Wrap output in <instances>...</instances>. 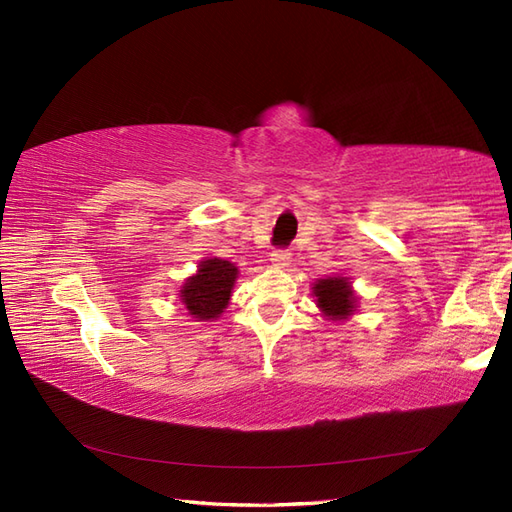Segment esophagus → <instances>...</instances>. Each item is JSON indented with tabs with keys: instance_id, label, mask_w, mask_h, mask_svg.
Wrapping results in <instances>:
<instances>
[{
	"instance_id": "34e87169",
	"label": "esophagus",
	"mask_w": 512,
	"mask_h": 512,
	"mask_svg": "<svg viewBox=\"0 0 512 512\" xmlns=\"http://www.w3.org/2000/svg\"><path fill=\"white\" fill-rule=\"evenodd\" d=\"M271 265L275 269H286L290 265V252L288 250H273L271 252Z\"/></svg>"
}]
</instances>
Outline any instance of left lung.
I'll return each mask as SVG.
<instances>
[{"mask_svg":"<svg viewBox=\"0 0 512 512\" xmlns=\"http://www.w3.org/2000/svg\"><path fill=\"white\" fill-rule=\"evenodd\" d=\"M314 297L320 312L329 320H346L356 309V294L348 277H327L314 284Z\"/></svg>","mask_w":512,"mask_h":512,"instance_id":"obj_1","label":"left lung"}]
</instances>
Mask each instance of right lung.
I'll return each mask as SVG.
<instances>
[{
  "mask_svg": "<svg viewBox=\"0 0 512 512\" xmlns=\"http://www.w3.org/2000/svg\"><path fill=\"white\" fill-rule=\"evenodd\" d=\"M237 267L222 258H207L198 265L196 275L188 277L179 290L181 303L196 320H215L230 301L237 280Z\"/></svg>",
  "mask_w": 512,
  "mask_h": 512,
  "instance_id": "add662e5",
  "label": "right lung"
}]
</instances>
